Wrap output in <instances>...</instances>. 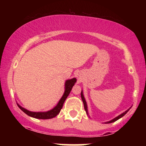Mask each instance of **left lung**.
<instances>
[{"instance_id": "left-lung-1", "label": "left lung", "mask_w": 146, "mask_h": 146, "mask_svg": "<svg viewBox=\"0 0 146 146\" xmlns=\"http://www.w3.org/2000/svg\"><path fill=\"white\" fill-rule=\"evenodd\" d=\"M81 98H82V102H83V104H84V109H85V110H86V113L87 115H88V107H87V104H86V100H85V98H84V94H83V91H82V92H81ZM131 107H132V106H131ZM131 107H130V108H129V109H128L127 110H125V112H123V113H121V115H119V116H117V117H115V118H114L113 119L110 120V121H109L105 122V123H113V122H115V121H116L117 120L119 119L120 118H121L122 117L124 116V115H125V114H126L127 113H128V112L129 111V110H130V108H131ZM88 117H89V116H88Z\"/></svg>"}]
</instances>
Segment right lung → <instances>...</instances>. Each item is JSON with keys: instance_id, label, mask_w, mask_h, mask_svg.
I'll list each match as a JSON object with an SVG mask.
<instances>
[{"instance_id": "obj_1", "label": "right lung", "mask_w": 146, "mask_h": 146, "mask_svg": "<svg viewBox=\"0 0 146 146\" xmlns=\"http://www.w3.org/2000/svg\"><path fill=\"white\" fill-rule=\"evenodd\" d=\"M77 80L76 78H72L71 80H67L66 82H65L64 84V93L61 99L60 100V101L58 102V104H57L53 109L48 110V111L46 112H32L29 111V110L25 109V108H23L20 106L18 104L17 105L21 109L23 110V112L25 114H27L29 116L33 117V118L36 119H52L53 117H56L58 114L60 113V110H61L62 108L64 102H65L66 99L67 98V97L69 95L70 92L73 88V86H74L75 83L76 82Z\"/></svg>"}]
</instances>
